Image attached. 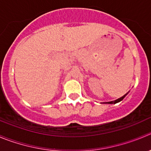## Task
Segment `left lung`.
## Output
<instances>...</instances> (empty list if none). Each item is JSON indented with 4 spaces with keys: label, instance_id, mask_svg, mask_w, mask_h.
Returning <instances> with one entry per match:
<instances>
[{
    "label": "left lung",
    "instance_id": "1",
    "mask_svg": "<svg viewBox=\"0 0 151 151\" xmlns=\"http://www.w3.org/2000/svg\"><path fill=\"white\" fill-rule=\"evenodd\" d=\"M127 94V93H126L125 95H124V96H122L121 98H119V99H116V100H115V101H109V102H107V104H116V103H117V102H119L120 101H122V100L124 98V97H125L126 96V95Z\"/></svg>",
    "mask_w": 151,
    "mask_h": 151
}]
</instances>
